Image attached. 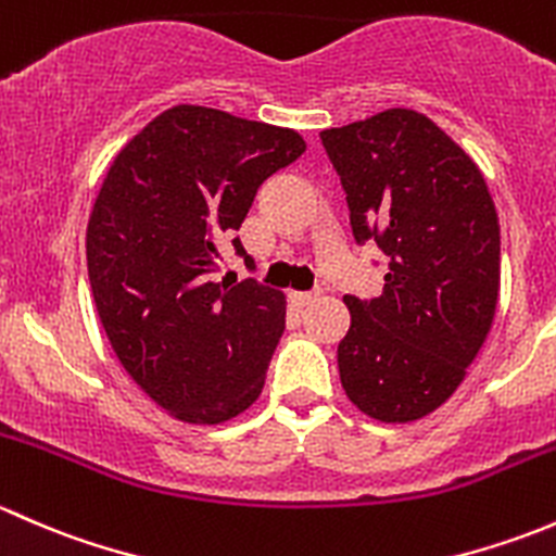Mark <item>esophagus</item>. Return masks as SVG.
<instances>
[{"label":"esophagus","mask_w":556,"mask_h":556,"mask_svg":"<svg viewBox=\"0 0 556 556\" xmlns=\"http://www.w3.org/2000/svg\"><path fill=\"white\" fill-rule=\"evenodd\" d=\"M317 295H319V290H312V293H290V301L299 306H306V304H312V301H317Z\"/></svg>","instance_id":"esophagus-1"}]
</instances>
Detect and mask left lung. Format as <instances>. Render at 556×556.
<instances>
[{"label": "left lung", "instance_id": "8db88e82", "mask_svg": "<svg viewBox=\"0 0 556 556\" xmlns=\"http://www.w3.org/2000/svg\"><path fill=\"white\" fill-rule=\"evenodd\" d=\"M341 177L352 237L384 252L377 299L344 295L346 397L382 422L435 412L492 328L501 226L479 166L430 117L384 110L319 131Z\"/></svg>", "mask_w": 556, "mask_h": 556}]
</instances>
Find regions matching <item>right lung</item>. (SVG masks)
Segmentation results:
<instances>
[{"label": "right lung", "instance_id": "obj_1", "mask_svg": "<svg viewBox=\"0 0 556 556\" xmlns=\"http://www.w3.org/2000/svg\"><path fill=\"white\" fill-rule=\"evenodd\" d=\"M304 150L293 128L177 104L106 172L86 233L93 304L128 377L182 422H226L261 395L285 295L215 271L257 188Z\"/></svg>", "mask_w": 556, "mask_h": 556}]
</instances>
